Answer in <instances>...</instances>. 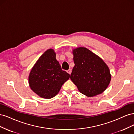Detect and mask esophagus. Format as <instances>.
Wrapping results in <instances>:
<instances>
[{
	"instance_id": "34e87169",
	"label": "esophagus",
	"mask_w": 134,
	"mask_h": 134,
	"mask_svg": "<svg viewBox=\"0 0 134 134\" xmlns=\"http://www.w3.org/2000/svg\"><path fill=\"white\" fill-rule=\"evenodd\" d=\"M67 72H68V74H69L70 75L71 73V69H69L68 70H67Z\"/></svg>"
}]
</instances>
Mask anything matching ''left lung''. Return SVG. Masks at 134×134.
Masks as SVG:
<instances>
[{"mask_svg": "<svg viewBox=\"0 0 134 134\" xmlns=\"http://www.w3.org/2000/svg\"><path fill=\"white\" fill-rule=\"evenodd\" d=\"M74 66L70 79L79 91L87 97L103 93L108 86L111 75L103 60L83 47L72 50Z\"/></svg>", "mask_w": 134, "mask_h": 134, "instance_id": "left-lung-1", "label": "left lung"}]
</instances>
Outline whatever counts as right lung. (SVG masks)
Instances as JSON below:
<instances>
[{
  "instance_id": "right-lung-1",
  "label": "right lung",
  "mask_w": 134,
  "mask_h": 134,
  "mask_svg": "<svg viewBox=\"0 0 134 134\" xmlns=\"http://www.w3.org/2000/svg\"><path fill=\"white\" fill-rule=\"evenodd\" d=\"M70 74L62 69L56 54L52 48L40 56L32 68L28 77L31 90L40 97L53 98L63 84L69 79Z\"/></svg>"
}]
</instances>
